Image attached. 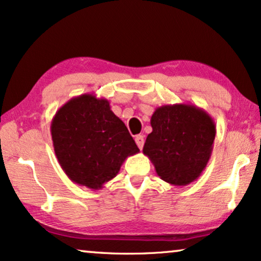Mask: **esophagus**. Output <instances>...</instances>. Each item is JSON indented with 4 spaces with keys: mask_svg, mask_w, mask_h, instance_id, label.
<instances>
[{
    "mask_svg": "<svg viewBox=\"0 0 261 261\" xmlns=\"http://www.w3.org/2000/svg\"><path fill=\"white\" fill-rule=\"evenodd\" d=\"M134 140H135V144L138 145V147L140 148V150H141V148L144 147V143H145V140H144V135H140V134L137 135V137L134 138Z\"/></svg>",
    "mask_w": 261,
    "mask_h": 261,
    "instance_id": "obj_1",
    "label": "esophagus"
}]
</instances>
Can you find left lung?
Masks as SVG:
<instances>
[{"instance_id": "8db88e82", "label": "left lung", "mask_w": 261, "mask_h": 261, "mask_svg": "<svg viewBox=\"0 0 261 261\" xmlns=\"http://www.w3.org/2000/svg\"><path fill=\"white\" fill-rule=\"evenodd\" d=\"M151 126L143 152L157 175L174 186L197 180L212 153L216 137L212 117L192 104H170L154 110Z\"/></svg>"}]
</instances>
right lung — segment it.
Returning <instances> with one entry per match:
<instances>
[{"mask_svg": "<svg viewBox=\"0 0 261 261\" xmlns=\"http://www.w3.org/2000/svg\"><path fill=\"white\" fill-rule=\"evenodd\" d=\"M57 161L74 184L97 191L139 148L106 98L81 94L63 104L51 122Z\"/></svg>", "mask_w": 261, "mask_h": 261, "instance_id": "right-lung-1", "label": "right lung"}]
</instances>
